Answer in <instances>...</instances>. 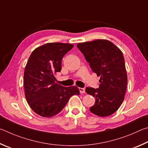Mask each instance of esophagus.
I'll use <instances>...</instances> for the list:
<instances>
[{
	"label": "esophagus",
	"mask_w": 148,
	"mask_h": 148,
	"mask_svg": "<svg viewBox=\"0 0 148 148\" xmlns=\"http://www.w3.org/2000/svg\"><path fill=\"white\" fill-rule=\"evenodd\" d=\"M79 90L80 93H81V94H83V93L85 92V89L83 88H79Z\"/></svg>",
	"instance_id": "obj_1"
}]
</instances>
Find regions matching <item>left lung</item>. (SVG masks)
<instances>
[{"mask_svg":"<svg viewBox=\"0 0 148 148\" xmlns=\"http://www.w3.org/2000/svg\"><path fill=\"white\" fill-rule=\"evenodd\" d=\"M77 47L92 71L100 77L99 88H86L87 94L95 99V104L90 108V112L101 117L112 115L123 103L127 84L122 52L107 40L79 43Z\"/></svg>","mask_w":148,"mask_h":148,"instance_id":"1","label":"left lung"}]
</instances>
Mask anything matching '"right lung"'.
I'll return each instance as SVG.
<instances>
[{
    "instance_id": "1",
    "label": "right lung",
    "mask_w": 148,
    "mask_h": 148,
    "mask_svg": "<svg viewBox=\"0 0 148 148\" xmlns=\"http://www.w3.org/2000/svg\"><path fill=\"white\" fill-rule=\"evenodd\" d=\"M73 45L48 43L36 48L28 58L24 71L25 95L34 112L50 118L61 112L72 95H79L76 86L57 84L55 75L62 69V60Z\"/></svg>"
}]
</instances>
